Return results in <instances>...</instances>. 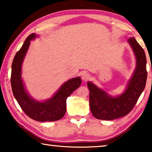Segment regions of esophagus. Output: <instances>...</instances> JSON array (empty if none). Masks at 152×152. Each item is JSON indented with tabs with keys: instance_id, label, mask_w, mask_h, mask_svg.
<instances>
[{
	"instance_id": "obj_1",
	"label": "esophagus",
	"mask_w": 152,
	"mask_h": 152,
	"mask_svg": "<svg viewBox=\"0 0 152 152\" xmlns=\"http://www.w3.org/2000/svg\"><path fill=\"white\" fill-rule=\"evenodd\" d=\"M81 78L84 81H86L87 80H88L90 78V75L89 74L87 73V72H84L82 74V76H81Z\"/></svg>"
}]
</instances>
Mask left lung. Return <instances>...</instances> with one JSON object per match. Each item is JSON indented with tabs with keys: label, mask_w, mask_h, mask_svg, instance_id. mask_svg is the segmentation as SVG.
Segmentation results:
<instances>
[{
	"label": "left lung",
	"mask_w": 152,
	"mask_h": 152,
	"mask_svg": "<svg viewBox=\"0 0 152 152\" xmlns=\"http://www.w3.org/2000/svg\"><path fill=\"white\" fill-rule=\"evenodd\" d=\"M127 42L134 52L136 65L125 91L113 96L92 82H87L90 92V109L97 119L110 121L127 115L134 107L145 88L147 80L145 51L134 37H130Z\"/></svg>",
	"instance_id": "obj_1"
}]
</instances>
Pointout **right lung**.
<instances>
[{
    "instance_id": "add662e5",
    "label": "right lung",
    "mask_w": 152,
    "mask_h": 152,
    "mask_svg": "<svg viewBox=\"0 0 152 152\" xmlns=\"http://www.w3.org/2000/svg\"><path fill=\"white\" fill-rule=\"evenodd\" d=\"M38 35L28 36L21 48L15 55L12 64L11 83L12 93L19 106L28 117L41 122L55 121L61 119L66 111V99L81 84V78L76 77L66 81L50 99L39 101L28 93L22 79V64L31 40Z\"/></svg>"
}]
</instances>
